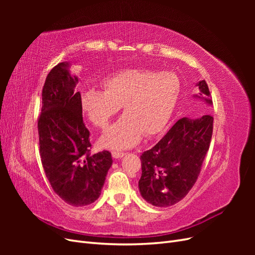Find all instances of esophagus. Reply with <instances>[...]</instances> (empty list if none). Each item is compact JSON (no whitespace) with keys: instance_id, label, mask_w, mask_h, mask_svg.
I'll list each match as a JSON object with an SVG mask.
<instances>
[{"instance_id":"1","label":"esophagus","mask_w":255,"mask_h":255,"mask_svg":"<svg viewBox=\"0 0 255 255\" xmlns=\"http://www.w3.org/2000/svg\"><path fill=\"white\" fill-rule=\"evenodd\" d=\"M125 152H119V151H113L112 152V155L114 158H121L125 156Z\"/></svg>"}]
</instances>
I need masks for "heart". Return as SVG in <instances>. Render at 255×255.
<instances>
[{
    "label": "heart",
    "instance_id": "1",
    "mask_svg": "<svg viewBox=\"0 0 255 255\" xmlns=\"http://www.w3.org/2000/svg\"><path fill=\"white\" fill-rule=\"evenodd\" d=\"M103 87L84 92L83 109L92 125L105 129L123 105L125 116L101 138L103 146L121 150L136 145L143 134L155 135L165 128L181 83L173 72L127 69L106 78Z\"/></svg>",
    "mask_w": 255,
    "mask_h": 255
}]
</instances>
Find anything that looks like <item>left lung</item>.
<instances>
[{"label":"left lung","instance_id":"obj_1","mask_svg":"<svg viewBox=\"0 0 255 255\" xmlns=\"http://www.w3.org/2000/svg\"><path fill=\"white\" fill-rule=\"evenodd\" d=\"M200 95L212 104L211 91L205 81L198 84ZM214 118H182L167 134L140 155V194L154 206H171L186 196L197 182L204 157L210 149Z\"/></svg>","mask_w":255,"mask_h":255}]
</instances>
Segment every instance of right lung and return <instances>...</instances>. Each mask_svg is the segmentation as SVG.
Listing matches in <instances>:
<instances>
[{
    "label": "right lung",
    "instance_id": "add662e5",
    "mask_svg": "<svg viewBox=\"0 0 255 255\" xmlns=\"http://www.w3.org/2000/svg\"><path fill=\"white\" fill-rule=\"evenodd\" d=\"M76 83L67 63L52 69L42 88L37 127L42 167L54 192L68 204L84 206L101 195L113 158L106 150L91 154L81 94L74 92Z\"/></svg>",
    "mask_w": 255,
    "mask_h": 255
}]
</instances>
